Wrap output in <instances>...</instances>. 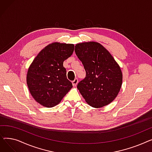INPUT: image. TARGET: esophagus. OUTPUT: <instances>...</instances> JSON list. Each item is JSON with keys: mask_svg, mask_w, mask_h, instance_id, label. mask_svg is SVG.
Segmentation results:
<instances>
[{"mask_svg": "<svg viewBox=\"0 0 152 152\" xmlns=\"http://www.w3.org/2000/svg\"><path fill=\"white\" fill-rule=\"evenodd\" d=\"M72 83H73V86H76L77 84V83H78V79L77 78H75V80L72 81Z\"/></svg>", "mask_w": 152, "mask_h": 152, "instance_id": "1", "label": "esophagus"}]
</instances>
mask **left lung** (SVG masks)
<instances>
[{"mask_svg": "<svg viewBox=\"0 0 152 152\" xmlns=\"http://www.w3.org/2000/svg\"><path fill=\"white\" fill-rule=\"evenodd\" d=\"M75 53L86 71L77 86L86 102L94 108L107 105L118 95L122 85L120 67L100 44L89 42L75 45Z\"/></svg>", "mask_w": 152, "mask_h": 152, "instance_id": "8db88e82", "label": "left lung"}]
</instances>
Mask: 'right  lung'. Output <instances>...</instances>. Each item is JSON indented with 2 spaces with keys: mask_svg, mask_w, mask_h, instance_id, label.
<instances>
[{
  "mask_svg": "<svg viewBox=\"0 0 152 152\" xmlns=\"http://www.w3.org/2000/svg\"><path fill=\"white\" fill-rule=\"evenodd\" d=\"M74 49L73 44L52 43L40 52L30 65L26 77L28 89L35 100L44 107L57 105L73 87L63 61Z\"/></svg>",
  "mask_w": 152,
  "mask_h": 152,
  "instance_id": "add662e5",
  "label": "right lung"
}]
</instances>
